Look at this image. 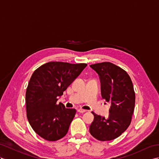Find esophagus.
<instances>
[{
  "mask_svg": "<svg viewBox=\"0 0 159 159\" xmlns=\"http://www.w3.org/2000/svg\"><path fill=\"white\" fill-rule=\"evenodd\" d=\"M78 111L79 113H83L84 112H86L87 110H84V109H78V111Z\"/></svg>",
  "mask_w": 159,
  "mask_h": 159,
  "instance_id": "34e87169",
  "label": "esophagus"
}]
</instances>
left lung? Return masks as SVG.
<instances>
[{"label": "left lung", "instance_id": "obj_1", "mask_svg": "<svg viewBox=\"0 0 159 159\" xmlns=\"http://www.w3.org/2000/svg\"><path fill=\"white\" fill-rule=\"evenodd\" d=\"M90 66L99 75L101 96L111 107L107 118L92 112L94 120L89 132L100 141L116 139L131 123L136 98L132 80L124 69L111 62L97 63Z\"/></svg>", "mask_w": 159, "mask_h": 159}]
</instances>
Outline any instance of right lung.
<instances>
[{"label": "right lung", "instance_id": "1", "mask_svg": "<svg viewBox=\"0 0 159 159\" xmlns=\"http://www.w3.org/2000/svg\"><path fill=\"white\" fill-rule=\"evenodd\" d=\"M87 66L50 62L32 75L25 94L27 117L35 132L43 139L56 141L67 134L76 111L56 102Z\"/></svg>", "mask_w": 159, "mask_h": 159}]
</instances>
